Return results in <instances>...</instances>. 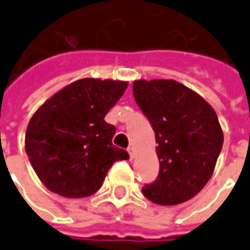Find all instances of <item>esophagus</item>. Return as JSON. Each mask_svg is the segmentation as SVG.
I'll return each mask as SVG.
<instances>
[{
	"label": "esophagus",
	"mask_w": 250,
	"mask_h": 250,
	"mask_svg": "<svg viewBox=\"0 0 250 250\" xmlns=\"http://www.w3.org/2000/svg\"><path fill=\"white\" fill-rule=\"evenodd\" d=\"M128 152L130 160H133V158H135V150H133V147H128Z\"/></svg>",
	"instance_id": "esophagus-1"
}]
</instances>
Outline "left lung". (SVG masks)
Listing matches in <instances>:
<instances>
[{
  "label": "left lung",
  "mask_w": 250,
  "mask_h": 250,
  "mask_svg": "<svg viewBox=\"0 0 250 250\" xmlns=\"http://www.w3.org/2000/svg\"><path fill=\"white\" fill-rule=\"evenodd\" d=\"M137 105L158 143V177L143 187L147 199L177 205L197 195L213 173L223 147L215 110L198 93L173 80L133 82Z\"/></svg>",
  "instance_id": "obj_1"
}]
</instances>
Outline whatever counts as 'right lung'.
Listing matches in <instances>:
<instances>
[{"label":"right lung","mask_w":250,"mask_h":250,"mask_svg":"<svg viewBox=\"0 0 250 250\" xmlns=\"http://www.w3.org/2000/svg\"><path fill=\"white\" fill-rule=\"evenodd\" d=\"M128 82L83 78L59 90L33 115L26 152L45 187L67 198L98 191L115 161L128 152L113 146L115 126L104 121Z\"/></svg>","instance_id":"1"}]
</instances>
